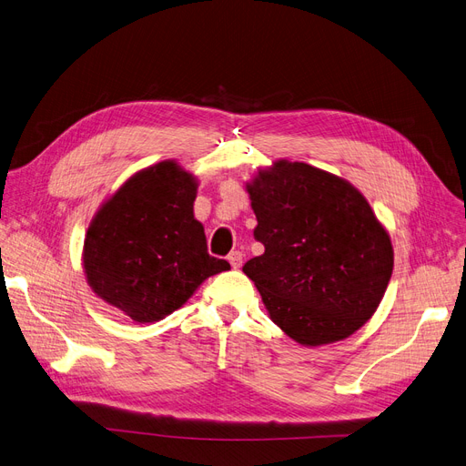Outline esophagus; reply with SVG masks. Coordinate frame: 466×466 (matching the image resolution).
<instances>
[{
	"label": "esophagus",
	"instance_id": "34e87169",
	"mask_svg": "<svg viewBox=\"0 0 466 466\" xmlns=\"http://www.w3.org/2000/svg\"><path fill=\"white\" fill-rule=\"evenodd\" d=\"M228 259H229V263H231V268H233V269H238L240 265H242V252L235 250V252H231V254L228 256Z\"/></svg>",
	"mask_w": 466,
	"mask_h": 466
}]
</instances>
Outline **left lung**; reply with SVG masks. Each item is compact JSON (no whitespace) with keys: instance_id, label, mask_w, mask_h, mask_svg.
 Here are the masks:
<instances>
[{"instance_id":"obj_1","label":"left lung","mask_w":466,"mask_h":466,"mask_svg":"<svg viewBox=\"0 0 466 466\" xmlns=\"http://www.w3.org/2000/svg\"><path fill=\"white\" fill-rule=\"evenodd\" d=\"M265 247L245 263L271 320L305 347L347 339L378 311L394 250L366 197L341 176L277 159L247 182Z\"/></svg>"}]
</instances>
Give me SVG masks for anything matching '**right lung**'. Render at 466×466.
Listing matches in <instances>:
<instances>
[{
	"instance_id": "add662e5",
	"label": "right lung",
	"mask_w": 466,
	"mask_h": 466,
	"mask_svg": "<svg viewBox=\"0 0 466 466\" xmlns=\"http://www.w3.org/2000/svg\"><path fill=\"white\" fill-rule=\"evenodd\" d=\"M198 182L167 159L135 172L95 212L83 242L91 290L140 324L180 309L208 277L229 271L207 252L193 214Z\"/></svg>"
}]
</instances>
